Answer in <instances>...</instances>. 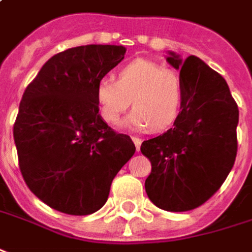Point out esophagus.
<instances>
[{"mask_svg": "<svg viewBox=\"0 0 252 252\" xmlns=\"http://www.w3.org/2000/svg\"><path fill=\"white\" fill-rule=\"evenodd\" d=\"M131 140H133L134 146H136V148H137V151H140V147H141V143H143V140H141L140 137H136V136H133V137H131Z\"/></svg>", "mask_w": 252, "mask_h": 252, "instance_id": "esophagus-1", "label": "esophagus"}]
</instances>
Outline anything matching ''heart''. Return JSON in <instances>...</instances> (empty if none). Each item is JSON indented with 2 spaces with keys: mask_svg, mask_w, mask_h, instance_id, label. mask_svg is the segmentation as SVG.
Instances as JSON below:
<instances>
[{
  "mask_svg": "<svg viewBox=\"0 0 252 252\" xmlns=\"http://www.w3.org/2000/svg\"><path fill=\"white\" fill-rule=\"evenodd\" d=\"M95 97L106 123L116 122L131 102L134 108L121 126L134 130L150 126L154 130L166 129L175 122L182 104L176 73L147 59H136L123 66L118 80L101 77Z\"/></svg>",
  "mask_w": 252,
  "mask_h": 252,
  "instance_id": "1",
  "label": "heart"
}]
</instances>
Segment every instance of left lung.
<instances>
[{
	"label": "left lung",
	"mask_w": 252,
	"mask_h": 252,
	"mask_svg": "<svg viewBox=\"0 0 252 252\" xmlns=\"http://www.w3.org/2000/svg\"><path fill=\"white\" fill-rule=\"evenodd\" d=\"M166 62L180 70L182 111L172 129L146 140L140 150L153 166L148 198L158 208L185 212L209 200L232 170L239 109L226 80L204 61L169 51Z\"/></svg>",
	"instance_id": "1"
}]
</instances>
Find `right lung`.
I'll use <instances>...</instances> for the list:
<instances>
[{
    "label": "right lung",
    "mask_w": 252,
    "mask_h": 252,
    "mask_svg": "<svg viewBox=\"0 0 252 252\" xmlns=\"http://www.w3.org/2000/svg\"><path fill=\"white\" fill-rule=\"evenodd\" d=\"M126 54L90 44L50 58L28 86L13 125L19 168L30 191L69 215L102 208L116 173L136 151L98 114L97 83Z\"/></svg>",
    "instance_id": "1"
}]
</instances>
